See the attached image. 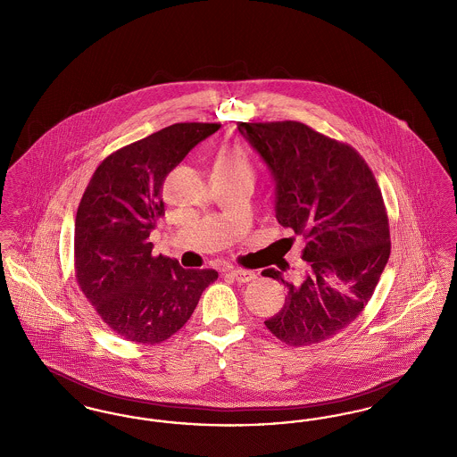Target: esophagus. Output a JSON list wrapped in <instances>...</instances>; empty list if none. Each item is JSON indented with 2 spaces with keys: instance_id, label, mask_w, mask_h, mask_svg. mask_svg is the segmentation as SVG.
Instances as JSON below:
<instances>
[{
  "instance_id": "1",
  "label": "esophagus",
  "mask_w": 457,
  "mask_h": 457,
  "mask_svg": "<svg viewBox=\"0 0 457 457\" xmlns=\"http://www.w3.org/2000/svg\"><path fill=\"white\" fill-rule=\"evenodd\" d=\"M228 276H231L238 283H250V281H253L257 278L255 272L245 270V269H231V270H228Z\"/></svg>"
}]
</instances>
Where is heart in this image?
<instances>
[{"mask_svg":"<svg viewBox=\"0 0 457 457\" xmlns=\"http://www.w3.org/2000/svg\"><path fill=\"white\" fill-rule=\"evenodd\" d=\"M250 176V164L238 147H224L218 154L214 164V178H228V176Z\"/></svg>","mask_w":457,"mask_h":457,"instance_id":"heart-1","label":"heart"}]
</instances>
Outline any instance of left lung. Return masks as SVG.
I'll return each mask as SVG.
<instances>
[{
  "mask_svg": "<svg viewBox=\"0 0 457 457\" xmlns=\"http://www.w3.org/2000/svg\"><path fill=\"white\" fill-rule=\"evenodd\" d=\"M238 130L274 176L279 224L304 239L300 278L265 270L287 289L265 327L295 348L327 341L363 312L391 255L378 183L356 149L300 121H239Z\"/></svg>",
  "mask_w": 457,
  "mask_h": 457,
  "instance_id": "8db88e82",
  "label": "left lung"
}]
</instances>
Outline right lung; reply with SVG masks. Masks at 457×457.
Wrapping results in <instances>:
<instances>
[{
  "label": "right lung",
  "mask_w": 457,
  "mask_h": 457,
  "mask_svg": "<svg viewBox=\"0 0 457 457\" xmlns=\"http://www.w3.org/2000/svg\"><path fill=\"white\" fill-rule=\"evenodd\" d=\"M219 123H174L109 154L75 218V278L103 322L120 337L159 345L188 322L212 269H183L153 255L149 235L164 216L166 176Z\"/></svg>",
  "instance_id": "1"
}]
</instances>
